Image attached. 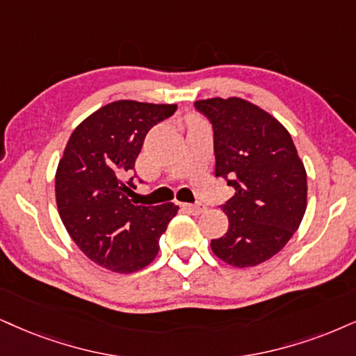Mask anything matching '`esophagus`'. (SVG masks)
<instances>
[{"mask_svg":"<svg viewBox=\"0 0 356 356\" xmlns=\"http://www.w3.org/2000/svg\"><path fill=\"white\" fill-rule=\"evenodd\" d=\"M185 209L193 216H200L206 211V206L204 204H185Z\"/></svg>","mask_w":356,"mask_h":356,"instance_id":"obj_1","label":"esophagus"}]
</instances>
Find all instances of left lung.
Segmentation results:
<instances>
[{
    "instance_id": "1",
    "label": "left lung",
    "mask_w": 356,
    "mask_h": 356,
    "mask_svg": "<svg viewBox=\"0 0 356 356\" xmlns=\"http://www.w3.org/2000/svg\"><path fill=\"white\" fill-rule=\"evenodd\" d=\"M195 107L213 124L214 175L234 188L222 204L227 232L211 241L214 256L234 267L262 264L299 229L307 209L305 166L287 129L249 100L214 97Z\"/></svg>"
}]
</instances>
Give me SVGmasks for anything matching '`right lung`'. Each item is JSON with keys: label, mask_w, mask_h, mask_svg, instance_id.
I'll return each mask as SVG.
<instances>
[{"label": "right lung", "mask_w": 356, "mask_h": 356, "mask_svg": "<svg viewBox=\"0 0 356 356\" xmlns=\"http://www.w3.org/2000/svg\"><path fill=\"white\" fill-rule=\"evenodd\" d=\"M177 104L117 100L76 127L56 171V203L65 229L92 262L131 274L156 257L160 238L177 216L173 203L137 206L129 200L148 130Z\"/></svg>", "instance_id": "1"}]
</instances>
